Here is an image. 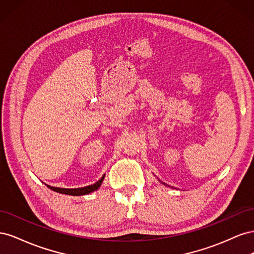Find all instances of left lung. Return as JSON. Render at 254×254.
I'll list each match as a JSON object with an SVG mask.
<instances>
[{
	"label": "left lung",
	"instance_id": "left-lung-1",
	"mask_svg": "<svg viewBox=\"0 0 254 254\" xmlns=\"http://www.w3.org/2000/svg\"><path fill=\"white\" fill-rule=\"evenodd\" d=\"M158 180H159V182H161V183H162V184H163V186H165V187H168V188H170V186H167V184H166V183H164V182H162V181H161V180H160V179H158ZM173 189H174V188H173Z\"/></svg>",
	"mask_w": 254,
	"mask_h": 254
}]
</instances>
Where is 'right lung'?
<instances>
[{
    "label": "right lung",
    "instance_id": "obj_1",
    "mask_svg": "<svg viewBox=\"0 0 254 254\" xmlns=\"http://www.w3.org/2000/svg\"><path fill=\"white\" fill-rule=\"evenodd\" d=\"M104 179H105V175L98 181H96L94 184H91V186L84 187V188H78V189H61V188H54L51 186H48V188L54 191L60 193V194L71 195V196H82V195L90 194V193H92V191L98 190L99 187L102 186Z\"/></svg>",
    "mask_w": 254,
    "mask_h": 254
}]
</instances>
